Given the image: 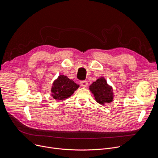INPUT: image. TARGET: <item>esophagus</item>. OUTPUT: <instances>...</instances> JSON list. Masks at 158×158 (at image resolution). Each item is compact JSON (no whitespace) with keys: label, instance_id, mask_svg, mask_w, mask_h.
Segmentation results:
<instances>
[{"label":"esophagus","instance_id":"esophagus-1","mask_svg":"<svg viewBox=\"0 0 158 158\" xmlns=\"http://www.w3.org/2000/svg\"><path fill=\"white\" fill-rule=\"evenodd\" d=\"M80 84L81 85V86L85 87H87V85H88V83L87 81H81L80 82Z\"/></svg>","mask_w":158,"mask_h":158}]
</instances>
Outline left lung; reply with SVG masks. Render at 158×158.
Instances as JSON below:
<instances>
[{
    "instance_id": "left-lung-1",
    "label": "left lung",
    "mask_w": 158,
    "mask_h": 158,
    "mask_svg": "<svg viewBox=\"0 0 158 158\" xmlns=\"http://www.w3.org/2000/svg\"><path fill=\"white\" fill-rule=\"evenodd\" d=\"M89 89L94 94L96 101L101 104L110 102L113 99L112 87L107 84L104 77L94 82L89 86Z\"/></svg>"
}]
</instances>
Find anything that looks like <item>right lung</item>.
Here are the masks:
<instances>
[{"label":"right lung","instance_id":"right-lung-1","mask_svg":"<svg viewBox=\"0 0 158 158\" xmlns=\"http://www.w3.org/2000/svg\"><path fill=\"white\" fill-rule=\"evenodd\" d=\"M78 87L79 85L73 81L61 75L53 83L51 89L52 96L55 99L64 100L73 94Z\"/></svg>","mask_w":158,"mask_h":158}]
</instances>
